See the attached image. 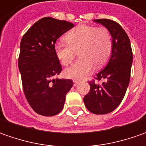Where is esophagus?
<instances>
[{"mask_svg": "<svg viewBox=\"0 0 146 146\" xmlns=\"http://www.w3.org/2000/svg\"><path fill=\"white\" fill-rule=\"evenodd\" d=\"M73 83H74V86H77V85L79 84L80 82L77 81V80H73Z\"/></svg>", "mask_w": 146, "mask_h": 146, "instance_id": "obj_1", "label": "esophagus"}]
</instances>
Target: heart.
Returning <instances> with one entry per match:
<instances>
[{
  "label": "heart",
  "instance_id": "obj_1",
  "mask_svg": "<svg viewBox=\"0 0 146 146\" xmlns=\"http://www.w3.org/2000/svg\"><path fill=\"white\" fill-rule=\"evenodd\" d=\"M65 40L54 44V52L63 66L70 65L76 52L79 53L80 58L64 71L66 77L73 80L85 79L94 64L97 66L106 64L112 53V36L105 27L81 24L70 30L65 36Z\"/></svg>",
  "mask_w": 146,
  "mask_h": 146
}]
</instances>
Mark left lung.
Wrapping results in <instances>:
<instances>
[{"instance_id": "1", "label": "left lung", "mask_w": 146, "mask_h": 146, "mask_svg": "<svg viewBox=\"0 0 146 146\" xmlns=\"http://www.w3.org/2000/svg\"><path fill=\"white\" fill-rule=\"evenodd\" d=\"M94 22L108 29L113 48L106 66L96 77L98 80L104 81L101 84L94 80L89 82L90 91L84 96V102L90 112L105 115L116 109L124 98L130 80L132 51L129 38L118 23L106 19Z\"/></svg>"}]
</instances>
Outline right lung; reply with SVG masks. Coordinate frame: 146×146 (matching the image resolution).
Wrapping results in <instances>:
<instances>
[{"label": "right lung", "mask_w": 146, "mask_h": 146, "mask_svg": "<svg viewBox=\"0 0 146 146\" xmlns=\"http://www.w3.org/2000/svg\"><path fill=\"white\" fill-rule=\"evenodd\" d=\"M74 24L45 17L34 23L20 43L19 58L23 88L29 105L37 114L53 116L62 111L71 80L53 79L62 71L54 52L57 40Z\"/></svg>", "instance_id": "right-lung-1"}]
</instances>
